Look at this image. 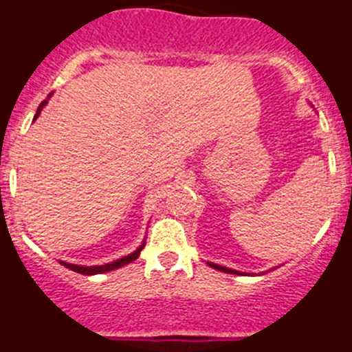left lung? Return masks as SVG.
I'll use <instances>...</instances> for the list:
<instances>
[{
  "label": "left lung",
  "instance_id": "obj_1",
  "mask_svg": "<svg viewBox=\"0 0 352 352\" xmlns=\"http://www.w3.org/2000/svg\"><path fill=\"white\" fill-rule=\"evenodd\" d=\"M208 265H210L211 268H214V270L225 272V274H232V275H242L241 272H237V270H232V268H227V267H220V265H217V263H210V261H208Z\"/></svg>",
  "mask_w": 352,
  "mask_h": 352
}]
</instances>
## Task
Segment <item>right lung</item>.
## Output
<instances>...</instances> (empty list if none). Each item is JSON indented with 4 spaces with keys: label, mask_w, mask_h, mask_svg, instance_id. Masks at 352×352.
Segmentation results:
<instances>
[{
    "label": "right lung",
    "mask_w": 352,
    "mask_h": 352,
    "mask_svg": "<svg viewBox=\"0 0 352 352\" xmlns=\"http://www.w3.org/2000/svg\"><path fill=\"white\" fill-rule=\"evenodd\" d=\"M50 96H51V94H50ZM50 96H47V98H50ZM46 103H47V100H44L43 103L39 104V108H37V113H36V117H34V120H36V118L39 117V115H41V110H43V108L46 107ZM142 248H144V242H142V244L139 245V248L135 249V251L132 252V254L124 256V258H120V259H115V261L107 263V265H100V267H80V265H72V263H65V261H60V263H61V265H63V267L70 268L72 272H77V274H82V275H98V274H107V272L117 270V268L125 267V265H129V263H132V261H134V259H138V258H139V254H141Z\"/></svg>",
    "instance_id": "1"
}]
</instances>
